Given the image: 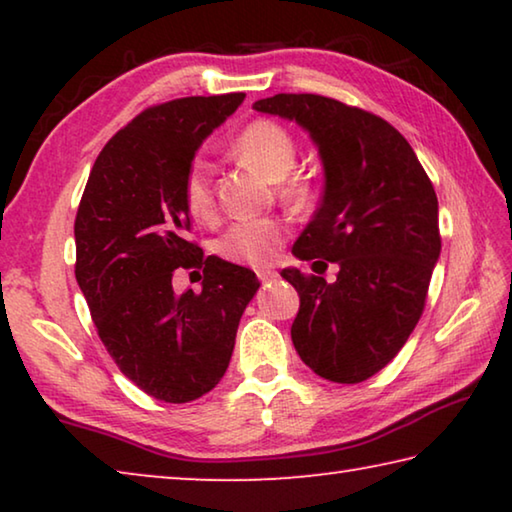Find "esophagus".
I'll use <instances>...</instances> for the list:
<instances>
[{
	"label": "esophagus",
	"mask_w": 512,
	"mask_h": 512,
	"mask_svg": "<svg viewBox=\"0 0 512 512\" xmlns=\"http://www.w3.org/2000/svg\"><path fill=\"white\" fill-rule=\"evenodd\" d=\"M257 277H259V282L262 284H268V282H273L275 277H277V271H273V268H259L257 271Z\"/></svg>",
	"instance_id": "esophagus-1"
}]
</instances>
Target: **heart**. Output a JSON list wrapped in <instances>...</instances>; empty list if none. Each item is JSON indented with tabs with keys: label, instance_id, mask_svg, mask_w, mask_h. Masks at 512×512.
Returning a JSON list of instances; mask_svg holds the SVG:
<instances>
[{
	"label": "heart",
	"instance_id": "heart-1",
	"mask_svg": "<svg viewBox=\"0 0 512 512\" xmlns=\"http://www.w3.org/2000/svg\"><path fill=\"white\" fill-rule=\"evenodd\" d=\"M232 151L237 158L244 160L250 167L262 171L268 180L287 178L291 169L296 167L298 146L293 135L282 124L271 119H255L241 131ZM282 192L296 203H305L311 187L305 178H291L282 185ZM183 198L187 212L194 219H210L214 212V187L210 169L203 160H194L189 164L183 183ZM284 223L277 219H253L232 223L216 241V253L223 259L235 264H248L255 268L268 266L275 259L277 246L282 244Z\"/></svg>",
	"mask_w": 512,
	"mask_h": 512
}]
</instances>
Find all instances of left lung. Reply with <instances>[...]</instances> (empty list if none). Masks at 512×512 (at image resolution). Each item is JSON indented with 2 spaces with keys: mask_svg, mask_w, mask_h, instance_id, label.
<instances>
[{
  "mask_svg": "<svg viewBox=\"0 0 512 512\" xmlns=\"http://www.w3.org/2000/svg\"><path fill=\"white\" fill-rule=\"evenodd\" d=\"M253 108L296 121L323 162V198L291 253L339 275L280 273L300 296L291 341L316 375L359 384L395 359L422 316L440 257L436 192L411 144L377 115L318 94Z\"/></svg>",
  "mask_w": 512,
  "mask_h": 512,
  "instance_id": "1",
  "label": "left lung"
}]
</instances>
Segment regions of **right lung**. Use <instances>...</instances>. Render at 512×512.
Listing matches in <instances>:
<instances>
[{
	"label": "right lung",
	"instance_id": "add662e5",
	"mask_svg": "<svg viewBox=\"0 0 512 512\" xmlns=\"http://www.w3.org/2000/svg\"><path fill=\"white\" fill-rule=\"evenodd\" d=\"M244 99L185 97L144 110L103 146L76 212V282L101 341L162 402H192L219 384L259 289L250 268L203 257L185 237V173ZM176 267L204 268L201 294L172 291Z\"/></svg>",
	"mask_w": 512,
	"mask_h": 512
}]
</instances>
